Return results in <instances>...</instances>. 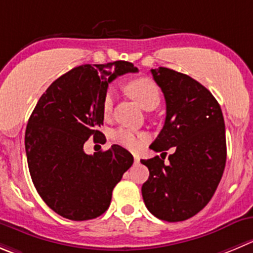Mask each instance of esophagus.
<instances>
[{"instance_id": "obj_1", "label": "esophagus", "mask_w": 253, "mask_h": 253, "mask_svg": "<svg viewBox=\"0 0 253 253\" xmlns=\"http://www.w3.org/2000/svg\"><path fill=\"white\" fill-rule=\"evenodd\" d=\"M134 163H135V164H139V163H140V158H139L138 155H134Z\"/></svg>"}]
</instances>
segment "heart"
I'll list each match as a JSON object with an SVG mask.
<instances>
[{"instance_id":"heart-1","label":"heart","mask_w":253,"mask_h":253,"mask_svg":"<svg viewBox=\"0 0 253 253\" xmlns=\"http://www.w3.org/2000/svg\"><path fill=\"white\" fill-rule=\"evenodd\" d=\"M126 90L131 98L143 108L144 110H153L160 103V89L156 85L155 82L149 78H138L131 81L126 85ZM115 90L113 86L105 90L102 100V110L104 115H109L114 104ZM110 139L113 143L123 146L129 150H138L140 144L146 139V135L143 133L129 130V129L119 128L115 129L110 134Z\"/></svg>"}]
</instances>
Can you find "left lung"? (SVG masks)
<instances>
[{"label": "left lung", "instance_id": "left-lung-1", "mask_svg": "<svg viewBox=\"0 0 253 253\" xmlns=\"http://www.w3.org/2000/svg\"><path fill=\"white\" fill-rule=\"evenodd\" d=\"M164 93L167 118L154 151L169 150V164L159 156L140 160L149 179L141 187L144 203L155 217L177 222L200 212L215 194L226 164L225 122L210 90L186 74L151 69ZM167 154V153H165Z\"/></svg>", "mask_w": 253, "mask_h": 253}]
</instances>
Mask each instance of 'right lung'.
<instances>
[{
	"label": "right lung",
	"mask_w": 253,
	"mask_h": 253,
	"mask_svg": "<svg viewBox=\"0 0 253 253\" xmlns=\"http://www.w3.org/2000/svg\"><path fill=\"white\" fill-rule=\"evenodd\" d=\"M136 72L125 61L76 67L53 82L33 109L25 135L28 169L40 196L58 215L85 221L104 213L133 165V155L119 145L94 155L83 146L89 138L105 143L99 126L108 84Z\"/></svg>",
	"instance_id": "right-lung-1"
}]
</instances>
